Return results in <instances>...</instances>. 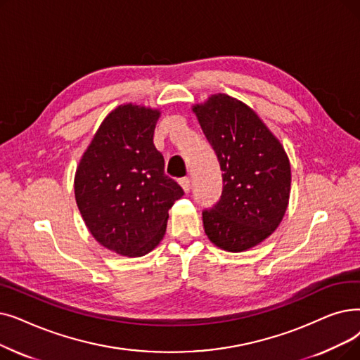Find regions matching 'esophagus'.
<instances>
[{"label":"esophagus","instance_id":"esophagus-1","mask_svg":"<svg viewBox=\"0 0 360 360\" xmlns=\"http://www.w3.org/2000/svg\"><path fill=\"white\" fill-rule=\"evenodd\" d=\"M179 185L182 186V190L185 193H190V190H191V181H190V178H181L179 179Z\"/></svg>","mask_w":360,"mask_h":360}]
</instances>
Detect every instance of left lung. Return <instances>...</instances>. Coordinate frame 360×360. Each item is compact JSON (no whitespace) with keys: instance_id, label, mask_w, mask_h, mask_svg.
Returning a JSON list of instances; mask_svg holds the SVG:
<instances>
[{"instance_id":"8db88e82","label":"left lung","mask_w":360,"mask_h":360,"mask_svg":"<svg viewBox=\"0 0 360 360\" xmlns=\"http://www.w3.org/2000/svg\"><path fill=\"white\" fill-rule=\"evenodd\" d=\"M193 112L224 172L221 200L202 212L205 232L219 248L245 252L266 240L287 212L288 155L253 108L226 94H213Z\"/></svg>"}]
</instances>
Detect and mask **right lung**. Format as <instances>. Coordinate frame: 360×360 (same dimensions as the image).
Masks as SVG:
<instances>
[{
	"mask_svg": "<svg viewBox=\"0 0 360 360\" xmlns=\"http://www.w3.org/2000/svg\"><path fill=\"white\" fill-rule=\"evenodd\" d=\"M159 108L122 104L108 113L75 174V198L84 222L103 247L141 257L163 240L169 209L184 195L165 175L153 144Z\"/></svg>",
	"mask_w": 360,
	"mask_h": 360,
	"instance_id": "right-lung-1",
	"label": "right lung"
}]
</instances>
